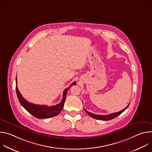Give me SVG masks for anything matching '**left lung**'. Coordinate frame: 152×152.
Instances as JSON below:
<instances>
[{
	"label": "left lung",
	"instance_id": "1",
	"mask_svg": "<svg viewBox=\"0 0 152 152\" xmlns=\"http://www.w3.org/2000/svg\"><path fill=\"white\" fill-rule=\"evenodd\" d=\"M130 103L124 108V109H123V110L120 111V112H118V113H113V114H110L109 115H98V114H93L91 113H90L87 111H86L85 109L84 108V110L85 111V112L87 113L90 116H91V117L95 118V119H97V120H104V121H107V120H111V119H113L114 118H115L116 117H117L118 115H120L123 112H124L127 108L128 107V106H129Z\"/></svg>",
	"mask_w": 152,
	"mask_h": 152
}]
</instances>
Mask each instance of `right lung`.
<instances>
[{"label":"right lung","instance_id":"add662e5","mask_svg":"<svg viewBox=\"0 0 152 152\" xmlns=\"http://www.w3.org/2000/svg\"><path fill=\"white\" fill-rule=\"evenodd\" d=\"M15 79L16 93L20 104L28 112H29L31 114H32L33 116L37 118H49L58 115L63 109L64 104L66 99V95L68 90L70 88L72 85L76 84V82H73L71 84V86L70 87L67 88L64 91L62 101L59 104L52 106H49L47 105H39L33 104L28 102L26 100H25L23 97V96H21L18 89V87L17 86V76Z\"/></svg>","mask_w":152,"mask_h":152}]
</instances>
